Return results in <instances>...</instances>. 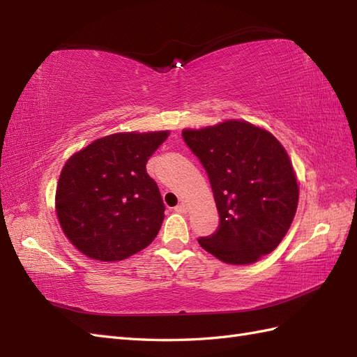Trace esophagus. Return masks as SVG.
Returning a JSON list of instances; mask_svg holds the SVG:
<instances>
[{
	"instance_id": "1",
	"label": "esophagus",
	"mask_w": 357,
	"mask_h": 357,
	"mask_svg": "<svg viewBox=\"0 0 357 357\" xmlns=\"http://www.w3.org/2000/svg\"><path fill=\"white\" fill-rule=\"evenodd\" d=\"M187 210H188V207H187V204H184V202H181L179 206L174 207V211H178V213H187Z\"/></svg>"
}]
</instances>
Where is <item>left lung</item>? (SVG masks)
I'll use <instances>...</instances> for the list:
<instances>
[{
  "label": "left lung",
  "mask_w": 357,
  "mask_h": 357,
  "mask_svg": "<svg viewBox=\"0 0 357 357\" xmlns=\"http://www.w3.org/2000/svg\"><path fill=\"white\" fill-rule=\"evenodd\" d=\"M206 169L219 213L218 230L198 242L227 264H253L271 253L290 229L299 187L285 149L247 121L183 130Z\"/></svg>",
  "instance_id": "8db88e82"
}]
</instances>
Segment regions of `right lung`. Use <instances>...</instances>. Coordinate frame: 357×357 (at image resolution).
<instances>
[{
	"label": "right lung",
	"instance_id": "obj_1",
	"mask_svg": "<svg viewBox=\"0 0 357 357\" xmlns=\"http://www.w3.org/2000/svg\"><path fill=\"white\" fill-rule=\"evenodd\" d=\"M169 132L115 133L70 156L56 187V215L81 253L115 262L151 244L164 202L146 164Z\"/></svg>",
	"mask_w": 357,
	"mask_h": 357
}]
</instances>
